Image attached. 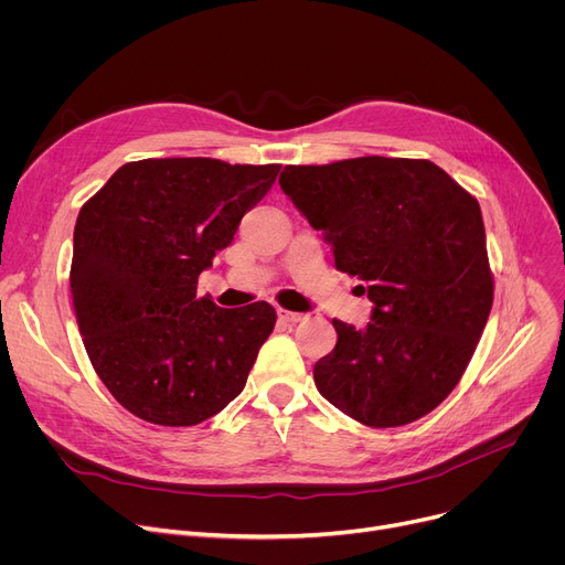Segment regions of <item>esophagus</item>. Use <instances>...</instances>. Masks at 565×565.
<instances>
[{"instance_id": "obj_1", "label": "esophagus", "mask_w": 565, "mask_h": 565, "mask_svg": "<svg viewBox=\"0 0 565 565\" xmlns=\"http://www.w3.org/2000/svg\"><path fill=\"white\" fill-rule=\"evenodd\" d=\"M279 320L281 322H288V324H295V322H302L305 320V313H298V311H288V309H279L277 311Z\"/></svg>"}]
</instances>
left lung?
<instances>
[{"mask_svg":"<svg viewBox=\"0 0 565 565\" xmlns=\"http://www.w3.org/2000/svg\"><path fill=\"white\" fill-rule=\"evenodd\" d=\"M279 185L375 305L364 330L332 320L337 345L313 366L318 392L371 428L426 417L460 382L492 309L479 201L409 158L288 164Z\"/></svg>","mask_w":565,"mask_h":565,"instance_id":"8db88e82","label":"left lung"}]
</instances>
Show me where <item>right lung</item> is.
<instances>
[{
    "instance_id": "right-lung-1",
    "label": "right lung",
    "mask_w": 565,
    "mask_h": 565,
    "mask_svg": "<svg viewBox=\"0 0 565 565\" xmlns=\"http://www.w3.org/2000/svg\"><path fill=\"white\" fill-rule=\"evenodd\" d=\"M281 164L128 162L88 199L73 235L79 334L109 394L158 426H196L245 390L277 311L222 309L196 281Z\"/></svg>"
}]
</instances>
